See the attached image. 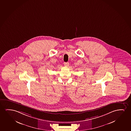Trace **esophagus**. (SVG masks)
I'll use <instances>...</instances> for the list:
<instances>
[{
    "mask_svg": "<svg viewBox=\"0 0 131 131\" xmlns=\"http://www.w3.org/2000/svg\"><path fill=\"white\" fill-rule=\"evenodd\" d=\"M64 65L66 67H69V62H64Z\"/></svg>",
    "mask_w": 131,
    "mask_h": 131,
    "instance_id": "1",
    "label": "esophagus"
}]
</instances>
